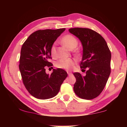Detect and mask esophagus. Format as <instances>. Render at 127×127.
<instances>
[{
	"mask_svg": "<svg viewBox=\"0 0 127 127\" xmlns=\"http://www.w3.org/2000/svg\"><path fill=\"white\" fill-rule=\"evenodd\" d=\"M68 73V76H72V75L73 74L72 73H70V72H67Z\"/></svg>",
	"mask_w": 127,
	"mask_h": 127,
	"instance_id": "obj_1",
	"label": "esophagus"
}]
</instances>
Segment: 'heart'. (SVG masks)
I'll list each match as a JSON object with an SVG mask.
<instances>
[{"label":"heart","instance_id":"1","mask_svg":"<svg viewBox=\"0 0 127 127\" xmlns=\"http://www.w3.org/2000/svg\"><path fill=\"white\" fill-rule=\"evenodd\" d=\"M62 41L64 45L67 46L70 49H73L77 46L78 44V40L72 35H66L62 38ZM50 53L51 55L54 56L55 54V44H53L50 49ZM75 61L72 59L62 58L58 60L55 63V66L57 68L63 69L65 70H70L73 68Z\"/></svg>","mask_w":127,"mask_h":127}]
</instances>
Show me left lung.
Segmentation results:
<instances>
[{"label":"left lung","instance_id":"8db88e82","mask_svg":"<svg viewBox=\"0 0 127 127\" xmlns=\"http://www.w3.org/2000/svg\"><path fill=\"white\" fill-rule=\"evenodd\" d=\"M69 31L77 36L83 46L81 69L86 75L73 73L76 82L73 90L79 97L86 100L96 98L104 90L111 72V52L106 41L97 32L86 28H72Z\"/></svg>","mask_w":127,"mask_h":127}]
</instances>
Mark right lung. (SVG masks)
Instances as JSON below:
<instances>
[{"label":"right lung","mask_w":127,"mask_h":127,"mask_svg":"<svg viewBox=\"0 0 127 127\" xmlns=\"http://www.w3.org/2000/svg\"><path fill=\"white\" fill-rule=\"evenodd\" d=\"M65 29L40 30L30 35L22 45L19 68L23 84L29 93L37 98L45 100L54 97L68 74L61 68L51 74L45 68L53 65L50 49Z\"/></svg>","instance_id":"obj_1"}]
</instances>
